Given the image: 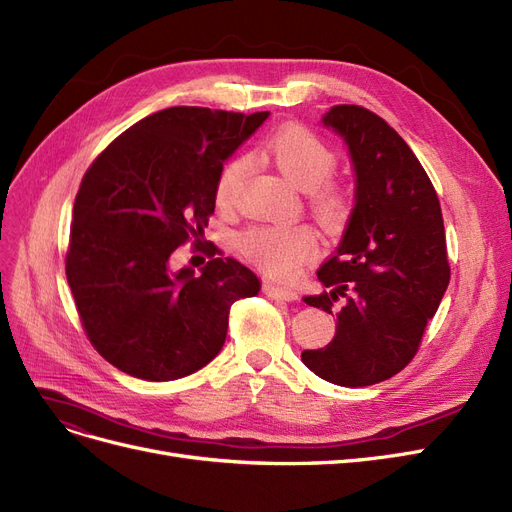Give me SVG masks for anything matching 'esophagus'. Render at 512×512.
<instances>
[{"label": "esophagus", "instance_id": "obj_1", "mask_svg": "<svg viewBox=\"0 0 512 512\" xmlns=\"http://www.w3.org/2000/svg\"><path fill=\"white\" fill-rule=\"evenodd\" d=\"M263 293H266L272 299H282V301H295L297 299V291H293L289 287L274 285V282H266V285H263Z\"/></svg>", "mask_w": 512, "mask_h": 512}]
</instances>
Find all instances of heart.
Returning a JSON list of instances; mask_svg holds the SVG:
<instances>
[{"label": "heart", "mask_w": 512, "mask_h": 512, "mask_svg": "<svg viewBox=\"0 0 512 512\" xmlns=\"http://www.w3.org/2000/svg\"><path fill=\"white\" fill-rule=\"evenodd\" d=\"M266 156L295 187L306 189L314 213L329 227L342 225L348 217V198L333 183H327L337 164L335 151L304 126H285L276 130L263 145ZM246 158L225 164L215 185L219 206H230L246 173ZM242 251L270 276L287 278L301 261L314 253V238L306 227L259 225L240 238Z\"/></svg>", "instance_id": "1"}]
</instances>
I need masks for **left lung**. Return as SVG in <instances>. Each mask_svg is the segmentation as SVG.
Instances as JSON below:
<instances>
[{"label":"left lung","instance_id":"8db88e82","mask_svg":"<svg viewBox=\"0 0 512 512\" xmlns=\"http://www.w3.org/2000/svg\"><path fill=\"white\" fill-rule=\"evenodd\" d=\"M323 126L342 137L354 170V206L331 259L316 272L325 293L308 306L337 318L325 348L301 361L323 380L363 388L409 365L449 285L437 192L409 145L380 116L335 105Z\"/></svg>","mask_w":512,"mask_h":512}]
</instances>
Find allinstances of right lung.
Returning a JSON list of instances; mask_svg holds the SVG:
<instances>
[{"instance_id":"right-lung-1","label":"right lung","mask_w":512,"mask_h":512,"mask_svg":"<svg viewBox=\"0 0 512 512\" xmlns=\"http://www.w3.org/2000/svg\"><path fill=\"white\" fill-rule=\"evenodd\" d=\"M268 116L168 107L86 170L65 270L90 344L113 367L147 382L202 369L223 348L234 301L259 293V278L232 257L196 274L170 268V255L204 238L223 164Z\"/></svg>"}]
</instances>
